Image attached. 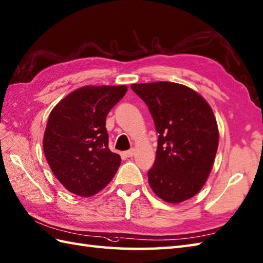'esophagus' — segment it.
<instances>
[{
	"instance_id": "1",
	"label": "esophagus",
	"mask_w": 263,
	"mask_h": 263,
	"mask_svg": "<svg viewBox=\"0 0 263 263\" xmlns=\"http://www.w3.org/2000/svg\"><path fill=\"white\" fill-rule=\"evenodd\" d=\"M124 156H125V157H127V158H131V157H133V156H134V149H130V150L125 151V152H124Z\"/></svg>"
}]
</instances>
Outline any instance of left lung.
<instances>
[{
	"instance_id": "obj_1",
	"label": "left lung",
	"mask_w": 263,
	"mask_h": 263,
	"mask_svg": "<svg viewBox=\"0 0 263 263\" xmlns=\"http://www.w3.org/2000/svg\"><path fill=\"white\" fill-rule=\"evenodd\" d=\"M131 88L146 104L159 133L156 160L148 172L151 189L168 203L195 196L211 173L218 146L211 106L177 83L133 84Z\"/></svg>"
}]
</instances>
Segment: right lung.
Instances as JSON below:
<instances>
[{
	"instance_id": "1",
	"label": "right lung",
	"mask_w": 263,
	"mask_h": 263,
	"mask_svg": "<svg viewBox=\"0 0 263 263\" xmlns=\"http://www.w3.org/2000/svg\"><path fill=\"white\" fill-rule=\"evenodd\" d=\"M126 86H85L60 101L49 115L44 137L48 164L62 185L93 196L117 174L121 157L108 148L106 117Z\"/></svg>"
}]
</instances>
